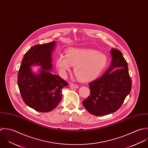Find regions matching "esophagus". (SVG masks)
<instances>
[{
    "label": "esophagus",
    "instance_id": "obj_1",
    "mask_svg": "<svg viewBox=\"0 0 148 148\" xmlns=\"http://www.w3.org/2000/svg\"><path fill=\"white\" fill-rule=\"evenodd\" d=\"M70 87L71 88H72V89H78V86L77 85L73 84H71L70 85Z\"/></svg>",
    "mask_w": 148,
    "mask_h": 148
}]
</instances>
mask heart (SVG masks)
<instances>
[{"label":"heart","mask_w":148,"mask_h":148,"mask_svg":"<svg viewBox=\"0 0 148 148\" xmlns=\"http://www.w3.org/2000/svg\"><path fill=\"white\" fill-rule=\"evenodd\" d=\"M108 59L103 53L89 49L70 48L66 56L60 54L56 66L60 75L66 77L72 66L76 76L84 82H89L98 78L106 67Z\"/></svg>","instance_id":"heart-1"}]
</instances>
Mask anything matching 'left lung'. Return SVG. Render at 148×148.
I'll return each instance as SVG.
<instances>
[{"mask_svg": "<svg viewBox=\"0 0 148 148\" xmlns=\"http://www.w3.org/2000/svg\"><path fill=\"white\" fill-rule=\"evenodd\" d=\"M111 63L104 74L89 84L90 94L82 101L90 113L105 116L116 112L130 93L132 81L127 64L120 51H110Z\"/></svg>", "mask_w": 148, "mask_h": 148, "instance_id": "obj_1", "label": "left lung"}]
</instances>
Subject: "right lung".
I'll list each match as a JSON object with an SVG mask.
<instances>
[{"instance_id":"1","label":"right lung","mask_w":148,"mask_h":148,"mask_svg":"<svg viewBox=\"0 0 148 148\" xmlns=\"http://www.w3.org/2000/svg\"><path fill=\"white\" fill-rule=\"evenodd\" d=\"M56 42L36 45L25 54L19 70L18 85L25 103L39 112L54 109L62 98V89L68 84L58 75L52 74V53ZM39 66L35 73L31 67Z\"/></svg>"}]
</instances>
